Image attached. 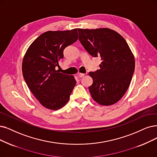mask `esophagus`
Wrapping results in <instances>:
<instances>
[{
	"label": "esophagus",
	"mask_w": 157,
	"mask_h": 157,
	"mask_svg": "<svg viewBox=\"0 0 157 157\" xmlns=\"http://www.w3.org/2000/svg\"><path fill=\"white\" fill-rule=\"evenodd\" d=\"M78 76L80 77V78H82V77H84L85 76V74L84 73H79L78 74Z\"/></svg>",
	"instance_id": "esophagus-1"
}]
</instances>
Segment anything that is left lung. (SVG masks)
<instances>
[{
    "label": "left lung",
    "instance_id": "8db88e82",
    "mask_svg": "<svg viewBox=\"0 0 157 157\" xmlns=\"http://www.w3.org/2000/svg\"><path fill=\"white\" fill-rule=\"evenodd\" d=\"M79 40L92 57H99L100 70L90 72L93 84L89 90L98 104L117 102L128 90L135 70L134 55L126 41L109 28L78 29Z\"/></svg>",
    "mask_w": 157,
    "mask_h": 157
}]
</instances>
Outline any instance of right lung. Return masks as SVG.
I'll return each instance as SVG.
<instances>
[{
  "instance_id": "1",
  "label": "right lung",
  "mask_w": 157,
  "mask_h": 157,
  "mask_svg": "<svg viewBox=\"0 0 157 157\" xmlns=\"http://www.w3.org/2000/svg\"><path fill=\"white\" fill-rule=\"evenodd\" d=\"M78 39L77 29L48 31L28 48L22 65L24 78L39 102L48 109L57 110L70 99L76 84L72 75L56 70L63 59L64 49Z\"/></svg>"
}]
</instances>
